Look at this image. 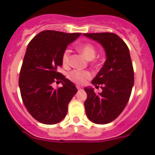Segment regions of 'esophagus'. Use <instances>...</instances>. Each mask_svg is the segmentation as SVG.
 <instances>
[{
  "label": "esophagus",
  "instance_id": "34e87169",
  "mask_svg": "<svg viewBox=\"0 0 155 155\" xmlns=\"http://www.w3.org/2000/svg\"><path fill=\"white\" fill-rule=\"evenodd\" d=\"M77 88H78V91H82V90H83V87H81V86H79V85L77 86Z\"/></svg>",
  "mask_w": 155,
  "mask_h": 155
}]
</instances>
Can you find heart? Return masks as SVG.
<instances>
[{
	"mask_svg": "<svg viewBox=\"0 0 155 155\" xmlns=\"http://www.w3.org/2000/svg\"><path fill=\"white\" fill-rule=\"evenodd\" d=\"M78 51L84 56L87 60L91 61L96 56V48L91 43L87 42L78 46ZM70 58H71V50L67 49L64 50L62 55V63L64 66H68L70 64ZM91 74L88 71H72L68 74V78L73 82L78 84H82L85 83V81L91 78Z\"/></svg>",
	"mask_w": 155,
	"mask_h": 155,
	"instance_id": "obj_1",
	"label": "heart"
}]
</instances>
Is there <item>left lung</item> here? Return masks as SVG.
<instances>
[{"instance_id": "obj_1", "label": "left lung", "mask_w": 155, "mask_h": 155, "mask_svg": "<svg viewBox=\"0 0 155 155\" xmlns=\"http://www.w3.org/2000/svg\"><path fill=\"white\" fill-rule=\"evenodd\" d=\"M84 36L102 45L106 55L103 67L91 81L102 91L95 94L84 87L86 115L92 123L106 124L116 120L126 107L134 84V68L129 48L124 40L111 32L84 33Z\"/></svg>"}]
</instances>
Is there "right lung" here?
<instances>
[{
	"instance_id": "right-lung-1",
	"label": "right lung",
	"mask_w": 155,
	"mask_h": 155,
	"mask_svg": "<svg viewBox=\"0 0 155 155\" xmlns=\"http://www.w3.org/2000/svg\"><path fill=\"white\" fill-rule=\"evenodd\" d=\"M81 33H65L46 30L30 41L25 54L18 84L23 103L39 123L58 124L68 113V104L78 91L74 84L57 71L68 45ZM56 80L62 87L54 90Z\"/></svg>"
}]
</instances>
